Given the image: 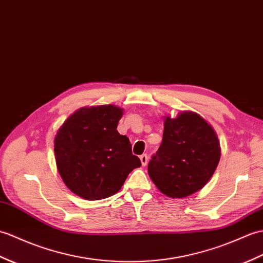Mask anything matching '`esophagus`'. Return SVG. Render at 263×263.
<instances>
[{"instance_id":"obj_1","label":"esophagus","mask_w":263,"mask_h":263,"mask_svg":"<svg viewBox=\"0 0 263 263\" xmlns=\"http://www.w3.org/2000/svg\"><path fill=\"white\" fill-rule=\"evenodd\" d=\"M140 161H141L142 166H145V164L148 163V156H146V155H142V156H140Z\"/></svg>"}]
</instances>
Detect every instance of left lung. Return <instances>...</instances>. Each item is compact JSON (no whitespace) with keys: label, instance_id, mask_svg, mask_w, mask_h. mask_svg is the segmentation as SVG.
<instances>
[{"label":"left lung","instance_id":"8db88e82","mask_svg":"<svg viewBox=\"0 0 263 263\" xmlns=\"http://www.w3.org/2000/svg\"><path fill=\"white\" fill-rule=\"evenodd\" d=\"M162 142L148 166L159 191L170 198H184L200 191L212 178L221 158L213 126L192 111L175 119L164 117Z\"/></svg>","mask_w":263,"mask_h":263}]
</instances>
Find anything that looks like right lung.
Returning a JSON list of instances; mask_svg holds the SVG:
<instances>
[{"label":"right lung","instance_id":"add662e5","mask_svg":"<svg viewBox=\"0 0 263 263\" xmlns=\"http://www.w3.org/2000/svg\"><path fill=\"white\" fill-rule=\"evenodd\" d=\"M123 108L85 106L59 127L54 159L65 185L77 196L100 200L117 194L133 169L141 166L130 140L117 127Z\"/></svg>","mask_w":263,"mask_h":263}]
</instances>
